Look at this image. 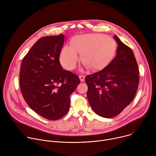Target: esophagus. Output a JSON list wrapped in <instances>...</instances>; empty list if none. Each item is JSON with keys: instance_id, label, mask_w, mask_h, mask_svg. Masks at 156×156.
Listing matches in <instances>:
<instances>
[{"instance_id": "34e87169", "label": "esophagus", "mask_w": 156, "mask_h": 156, "mask_svg": "<svg viewBox=\"0 0 156 156\" xmlns=\"http://www.w3.org/2000/svg\"><path fill=\"white\" fill-rule=\"evenodd\" d=\"M79 78H80L81 82H83L84 81V80H85V77L83 75H80L79 76Z\"/></svg>"}]
</instances>
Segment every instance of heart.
Segmentation results:
<instances>
[{
	"label": "heart",
	"mask_w": 156,
	"mask_h": 156,
	"mask_svg": "<svg viewBox=\"0 0 156 156\" xmlns=\"http://www.w3.org/2000/svg\"><path fill=\"white\" fill-rule=\"evenodd\" d=\"M114 39L105 34L91 33L77 35L66 45L60 53V62L66 70H72L79 60L77 54H81V61L91 70L97 71L105 68L113 60L117 51Z\"/></svg>",
	"instance_id": "1"
}]
</instances>
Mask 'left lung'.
I'll list each match as a JSON object with an SVG mask.
<instances>
[{
	"label": "left lung",
	"mask_w": 156,
	"mask_h": 156,
	"mask_svg": "<svg viewBox=\"0 0 156 156\" xmlns=\"http://www.w3.org/2000/svg\"><path fill=\"white\" fill-rule=\"evenodd\" d=\"M117 55L103 70L87 75V98L98 115L112 118L120 114L134 99L138 87L140 72L131 48L115 35Z\"/></svg>",
	"instance_id": "1"
}]
</instances>
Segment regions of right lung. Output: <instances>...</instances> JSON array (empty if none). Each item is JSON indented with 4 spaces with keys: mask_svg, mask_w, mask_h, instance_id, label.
<instances>
[{
    "mask_svg": "<svg viewBox=\"0 0 156 156\" xmlns=\"http://www.w3.org/2000/svg\"><path fill=\"white\" fill-rule=\"evenodd\" d=\"M64 35L40 38L22 60L20 86L24 99L35 112L56 120L69 112L70 96L80 83L79 77L63 70L59 61Z\"/></svg>",
    "mask_w": 156,
    "mask_h": 156,
    "instance_id": "right-lung-1",
    "label": "right lung"
}]
</instances>
